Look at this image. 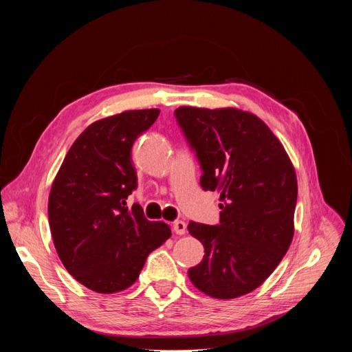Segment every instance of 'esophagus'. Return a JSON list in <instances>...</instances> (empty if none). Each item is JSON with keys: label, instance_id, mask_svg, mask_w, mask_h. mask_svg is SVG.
I'll use <instances>...</instances> for the list:
<instances>
[{"label": "esophagus", "instance_id": "esophagus-1", "mask_svg": "<svg viewBox=\"0 0 352 352\" xmlns=\"http://www.w3.org/2000/svg\"><path fill=\"white\" fill-rule=\"evenodd\" d=\"M173 230H175V233H177V235H185V233H186V223L182 221V220H176L173 223Z\"/></svg>", "mask_w": 352, "mask_h": 352}]
</instances>
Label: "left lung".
I'll return each mask as SVG.
<instances>
[{"label":"left lung","instance_id":"8db88e82","mask_svg":"<svg viewBox=\"0 0 352 352\" xmlns=\"http://www.w3.org/2000/svg\"><path fill=\"white\" fill-rule=\"evenodd\" d=\"M175 114L199 160L202 189L220 194V225H188L206 252L188 270L189 279L217 300L250 294L278 267L292 242L294 164L270 127L250 111L184 105Z\"/></svg>","mask_w":352,"mask_h":352}]
</instances>
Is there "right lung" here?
<instances>
[{
	"mask_svg": "<svg viewBox=\"0 0 352 352\" xmlns=\"http://www.w3.org/2000/svg\"><path fill=\"white\" fill-rule=\"evenodd\" d=\"M158 109L127 110L94 122L73 142L52 182L48 221L66 270L98 294L132 286L148 254L172 236L164 221L127 207L136 188L132 146Z\"/></svg>",
	"mask_w": 352,
	"mask_h": 352,
	"instance_id": "1",
	"label": "right lung"
}]
</instances>
